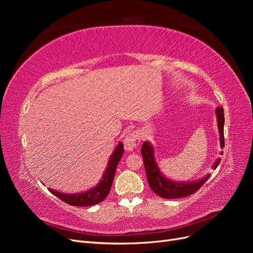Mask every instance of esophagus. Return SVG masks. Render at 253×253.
<instances>
[{"instance_id":"esophagus-1","label":"esophagus","mask_w":253,"mask_h":253,"mask_svg":"<svg viewBox=\"0 0 253 253\" xmlns=\"http://www.w3.org/2000/svg\"><path fill=\"white\" fill-rule=\"evenodd\" d=\"M125 149L128 152H131L133 150H135L137 147H138L140 143V136L138 134V132H131L129 133L126 138H125Z\"/></svg>"}]
</instances>
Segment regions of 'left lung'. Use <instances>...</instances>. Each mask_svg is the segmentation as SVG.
<instances>
[{
  "label": "left lung",
  "instance_id": "8db88e82",
  "mask_svg": "<svg viewBox=\"0 0 253 253\" xmlns=\"http://www.w3.org/2000/svg\"><path fill=\"white\" fill-rule=\"evenodd\" d=\"M216 117H217V126L218 131L220 136V147H225V138H224V122H225V116H224V109L221 106H218L216 109ZM141 154L143 158L144 169L145 173H147V178L149 186L152 189L153 192L157 194L160 197L164 198H180L186 197L191 194L195 193L197 190L204 185L205 181L208 179L210 175L206 176L205 178L193 181V182H175L170 179H168L160 173L158 167L156 165L155 158H154V149L152 145L144 141L141 147ZM220 163V159H217L215 165L213 166V169H216L217 166Z\"/></svg>",
  "mask_w": 253,
  "mask_h": 253
}]
</instances>
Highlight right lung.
I'll use <instances>...</instances> for the list:
<instances>
[{
	"label": "right lung",
	"instance_id": "right-lung-1",
	"mask_svg": "<svg viewBox=\"0 0 253 253\" xmlns=\"http://www.w3.org/2000/svg\"><path fill=\"white\" fill-rule=\"evenodd\" d=\"M122 154H124V144L120 142L111 156L108 168H106L101 181L99 182L98 186L88 190L87 192L78 193V194H65V193H60L58 191H53L51 189H48V190L53 195L59 197L61 201H63L64 203L71 206L88 207V206H94L96 204L101 203L102 201L105 200V197L110 193L112 183L114 180L115 172H116V168L119 160L122 157Z\"/></svg>",
	"mask_w": 253,
	"mask_h": 253
}]
</instances>
